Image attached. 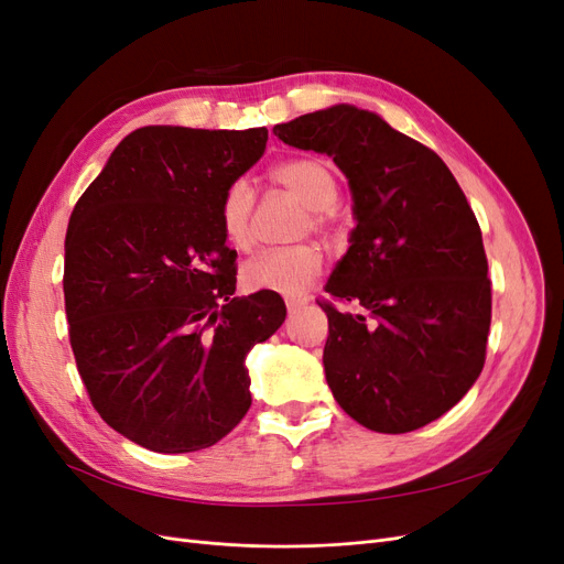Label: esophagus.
Wrapping results in <instances>:
<instances>
[{
  "label": "esophagus",
  "instance_id": "esophagus-1",
  "mask_svg": "<svg viewBox=\"0 0 564 564\" xmlns=\"http://www.w3.org/2000/svg\"><path fill=\"white\" fill-rule=\"evenodd\" d=\"M305 303H308L305 299H286V311H289V315H294L296 311H301Z\"/></svg>",
  "mask_w": 564,
  "mask_h": 564
}]
</instances>
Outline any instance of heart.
<instances>
[{
  "label": "heart",
  "mask_w": 564,
  "mask_h": 564,
  "mask_svg": "<svg viewBox=\"0 0 564 564\" xmlns=\"http://www.w3.org/2000/svg\"><path fill=\"white\" fill-rule=\"evenodd\" d=\"M270 181L292 193L308 216L303 232H334V204L338 199V181L334 169L319 158H292L270 169ZM253 191L249 181L235 178L226 185L218 202V226L226 242L237 251H247L253 242ZM324 268V253L315 242L263 249L242 268V282L253 292L299 294Z\"/></svg>",
  "instance_id": "obj_1"
}]
</instances>
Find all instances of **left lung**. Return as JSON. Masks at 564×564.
<instances>
[{"label":"left lung","instance_id":"8db88e82","mask_svg":"<svg viewBox=\"0 0 564 564\" xmlns=\"http://www.w3.org/2000/svg\"><path fill=\"white\" fill-rule=\"evenodd\" d=\"M272 133L327 152L352 191L357 226L327 292L360 313L317 301L329 317L322 362L334 400L377 433L440 419L480 377L491 322L487 253L464 191L437 152L352 106Z\"/></svg>","mask_w":564,"mask_h":564}]
</instances>
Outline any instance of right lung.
I'll return each instance as SVG.
<instances>
[{"mask_svg":"<svg viewBox=\"0 0 564 564\" xmlns=\"http://www.w3.org/2000/svg\"><path fill=\"white\" fill-rule=\"evenodd\" d=\"M265 141V127L135 129L75 204L63 294L77 371L100 419L145 449L226 437L251 406L249 350L286 317L275 292L235 296L218 226Z\"/></svg>","mask_w":564,"mask_h":564,"instance_id":"right-lung-1","label":"right lung"}]
</instances>
